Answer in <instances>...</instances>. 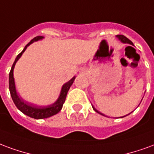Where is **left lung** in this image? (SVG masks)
Instances as JSON below:
<instances>
[{
  "label": "left lung",
  "mask_w": 154,
  "mask_h": 154,
  "mask_svg": "<svg viewBox=\"0 0 154 154\" xmlns=\"http://www.w3.org/2000/svg\"><path fill=\"white\" fill-rule=\"evenodd\" d=\"M116 37H117L119 39H121V41H122V42H124V43H129V44H131V45H134V44H133V42H131L130 39L127 38H126L125 36H124V35H117ZM93 108H94V110L95 111V112H97V113H99V114H101V115H103L102 113H100L99 112H98V111H97V110L95 109L94 107H93ZM123 117H124V116H123Z\"/></svg>",
  "instance_id": "8db88e82"
}]
</instances>
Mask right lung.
<instances>
[{
	"label": "right lung",
	"mask_w": 154,
	"mask_h": 154,
	"mask_svg": "<svg viewBox=\"0 0 154 154\" xmlns=\"http://www.w3.org/2000/svg\"><path fill=\"white\" fill-rule=\"evenodd\" d=\"M43 38L42 36H37L34 38L32 39L31 41L28 43V44L25 46V48L23 49V51H21L19 55L17 56V57L15 58V60H14L13 66L11 67V71H10V74H9V88H10V92H11V97H12V100L14 102V103L15 104V106H17V108L20 110V112H22L23 114H25L28 116H30L32 118L34 119H44L48 118V117H50V116H52L56 115L57 113L60 112L62 106H63V104L66 101V95H67V93L69 91L70 86L72 85L73 82L75 80V77L72 78L70 80H69L68 83H66L63 85V87L61 88V92H60V95L59 98L57 99V101L56 103L51 105V106H33V105H31L29 103H26L24 101L21 100L19 96L16 94V90H15V86H14V76H13V70H14V65L16 63L20 57H21V55L23 54V52L25 50L28 46H29L31 43H32L33 42L38 41V40H40Z\"/></svg>",
	"instance_id": "right-lung-1"
}]
</instances>
